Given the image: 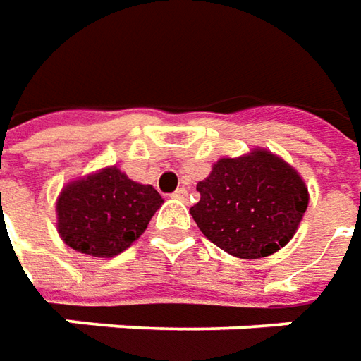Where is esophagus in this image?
<instances>
[{"mask_svg": "<svg viewBox=\"0 0 361 361\" xmlns=\"http://www.w3.org/2000/svg\"><path fill=\"white\" fill-rule=\"evenodd\" d=\"M171 195H173L176 200H185V197H188V190H185V188H178Z\"/></svg>", "mask_w": 361, "mask_h": 361, "instance_id": "esophagus-1", "label": "esophagus"}]
</instances>
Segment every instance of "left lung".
<instances>
[{"label":"left lung","mask_w":361,"mask_h":361,"mask_svg":"<svg viewBox=\"0 0 361 361\" xmlns=\"http://www.w3.org/2000/svg\"><path fill=\"white\" fill-rule=\"evenodd\" d=\"M197 192L200 202L190 209L197 228L243 259L276 254L292 240L307 207L304 180L266 149L219 159Z\"/></svg>","instance_id":"obj_1"}]
</instances>
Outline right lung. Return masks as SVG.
Segmentation results:
<instances>
[{"mask_svg":"<svg viewBox=\"0 0 361 361\" xmlns=\"http://www.w3.org/2000/svg\"><path fill=\"white\" fill-rule=\"evenodd\" d=\"M164 204L152 185L106 168L69 183L57 200V230L75 252L114 257L142 235Z\"/></svg>","mask_w":361,"mask_h":361,"instance_id":"obj_1","label":"right lung"}]
</instances>
